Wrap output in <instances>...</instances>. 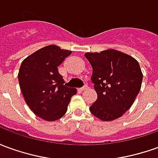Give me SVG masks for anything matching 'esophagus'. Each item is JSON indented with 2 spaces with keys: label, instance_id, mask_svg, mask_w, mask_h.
Returning a JSON list of instances; mask_svg holds the SVG:
<instances>
[{
  "label": "esophagus",
  "instance_id": "obj_1",
  "mask_svg": "<svg viewBox=\"0 0 158 158\" xmlns=\"http://www.w3.org/2000/svg\"><path fill=\"white\" fill-rule=\"evenodd\" d=\"M88 89H89V88H88V86H84V87H82V88H81V89H80L79 90H80L81 92H82V91H84V90H87Z\"/></svg>",
  "mask_w": 158,
  "mask_h": 158
}]
</instances>
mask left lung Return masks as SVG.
<instances>
[{"instance_id":"1","label":"left lung","mask_w":158,"mask_h":158,"mask_svg":"<svg viewBox=\"0 0 158 158\" xmlns=\"http://www.w3.org/2000/svg\"><path fill=\"white\" fill-rule=\"evenodd\" d=\"M84 56L93 69L91 80L97 93L90 112L103 121L121 117L133 104L141 89L143 73L139 62L114 49L87 52Z\"/></svg>"}]
</instances>
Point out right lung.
Returning <instances> with one entry per match:
<instances>
[{
	"label": "right lung",
	"mask_w": 158,
	"mask_h": 158,
	"mask_svg": "<svg viewBox=\"0 0 158 158\" xmlns=\"http://www.w3.org/2000/svg\"><path fill=\"white\" fill-rule=\"evenodd\" d=\"M71 51L55 44L33 52L21 63L18 79L27 104L35 115L47 121L62 118L77 90L66 87L57 67Z\"/></svg>",
	"instance_id": "add662e5"
}]
</instances>
